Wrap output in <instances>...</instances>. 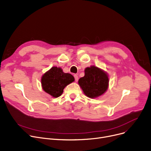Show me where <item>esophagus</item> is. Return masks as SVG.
<instances>
[{"label": "esophagus", "instance_id": "34e87169", "mask_svg": "<svg viewBox=\"0 0 151 151\" xmlns=\"http://www.w3.org/2000/svg\"><path fill=\"white\" fill-rule=\"evenodd\" d=\"M74 78H75V81L77 82L78 80V77L77 75H74Z\"/></svg>", "mask_w": 151, "mask_h": 151}]
</instances>
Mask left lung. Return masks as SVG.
<instances>
[{
	"instance_id": "left-lung-1",
	"label": "left lung",
	"mask_w": 151,
	"mask_h": 151,
	"mask_svg": "<svg viewBox=\"0 0 151 151\" xmlns=\"http://www.w3.org/2000/svg\"><path fill=\"white\" fill-rule=\"evenodd\" d=\"M78 83L87 97L97 98L107 91L109 85V75L102 69L91 66L85 69V76L79 78Z\"/></svg>"
}]
</instances>
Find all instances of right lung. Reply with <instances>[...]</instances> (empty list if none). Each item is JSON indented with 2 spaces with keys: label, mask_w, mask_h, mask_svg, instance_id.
<instances>
[{
  "label": "right lung",
  "mask_w": 151,
  "mask_h": 151,
  "mask_svg": "<svg viewBox=\"0 0 151 151\" xmlns=\"http://www.w3.org/2000/svg\"><path fill=\"white\" fill-rule=\"evenodd\" d=\"M74 81V77L65 73L60 67H52L44 73L41 79L43 90L53 97H58L63 93L64 88Z\"/></svg>",
  "instance_id": "add662e5"
}]
</instances>
